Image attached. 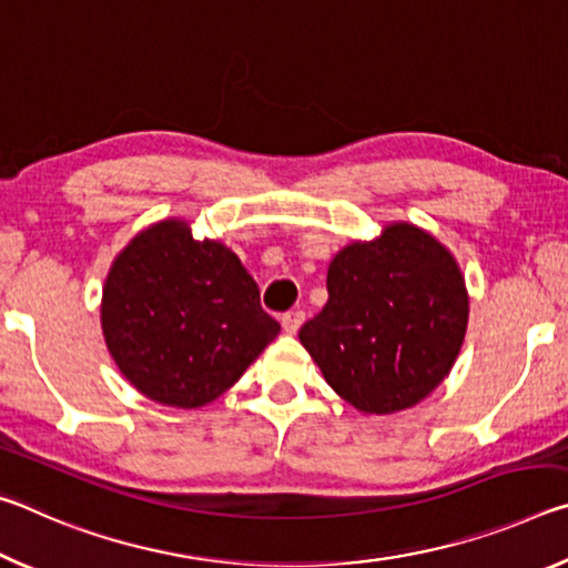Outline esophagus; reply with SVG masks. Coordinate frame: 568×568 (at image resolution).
<instances>
[{
    "instance_id": "34e87169",
    "label": "esophagus",
    "mask_w": 568,
    "mask_h": 568,
    "mask_svg": "<svg viewBox=\"0 0 568 568\" xmlns=\"http://www.w3.org/2000/svg\"><path fill=\"white\" fill-rule=\"evenodd\" d=\"M303 321H305V313H303V311L285 313V315H283V331H285L287 335H295L297 328H301V325H303Z\"/></svg>"
}]
</instances>
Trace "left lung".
I'll return each mask as SVG.
<instances>
[{"instance_id": "left-lung-1", "label": "left lung", "mask_w": 568, "mask_h": 568, "mask_svg": "<svg viewBox=\"0 0 568 568\" xmlns=\"http://www.w3.org/2000/svg\"><path fill=\"white\" fill-rule=\"evenodd\" d=\"M325 285L328 303L297 338L343 400L386 416L444 383L466 338L468 291L438 237L390 223L338 250Z\"/></svg>"}]
</instances>
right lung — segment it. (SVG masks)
<instances>
[{
  "mask_svg": "<svg viewBox=\"0 0 568 568\" xmlns=\"http://www.w3.org/2000/svg\"><path fill=\"white\" fill-rule=\"evenodd\" d=\"M100 323L122 376L185 410L223 396L281 333L240 257L220 240L192 237L182 217L152 223L120 250Z\"/></svg>",
  "mask_w": 568,
  "mask_h": 568,
  "instance_id": "1",
  "label": "right lung"
}]
</instances>
